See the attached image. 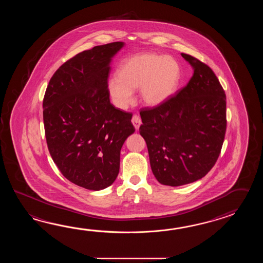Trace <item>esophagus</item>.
I'll return each mask as SVG.
<instances>
[{
    "label": "esophagus",
    "mask_w": 263,
    "mask_h": 263,
    "mask_svg": "<svg viewBox=\"0 0 263 263\" xmlns=\"http://www.w3.org/2000/svg\"><path fill=\"white\" fill-rule=\"evenodd\" d=\"M132 122L134 124L135 129H138L140 128V126H141V124H142V120H141L139 116L134 115L133 118H132Z\"/></svg>",
    "instance_id": "esophagus-1"
}]
</instances>
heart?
<instances>
[{"instance_id": "b5f03b06", "label": "heart", "mask_w": 263, "mask_h": 263, "mask_svg": "<svg viewBox=\"0 0 263 263\" xmlns=\"http://www.w3.org/2000/svg\"><path fill=\"white\" fill-rule=\"evenodd\" d=\"M179 80L180 67L172 57L141 52L126 58L118 77L109 79L107 86L114 103L121 109L133 102L136 89L146 104L158 106L174 95Z\"/></svg>"}]
</instances>
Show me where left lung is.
<instances>
[{
    "label": "left lung",
    "instance_id": "obj_1",
    "mask_svg": "<svg viewBox=\"0 0 263 263\" xmlns=\"http://www.w3.org/2000/svg\"><path fill=\"white\" fill-rule=\"evenodd\" d=\"M181 56L194 68L189 83L162 104L140 112L151 170L168 186L205 177L218 159L227 129V99L218 78L196 57Z\"/></svg>",
    "mask_w": 263,
    "mask_h": 263
}]
</instances>
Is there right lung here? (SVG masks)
Listing matches in <instances>:
<instances>
[{
  "label": "right lung",
  "instance_id": "right-lung-1",
  "mask_svg": "<svg viewBox=\"0 0 263 263\" xmlns=\"http://www.w3.org/2000/svg\"><path fill=\"white\" fill-rule=\"evenodd\" d=\"M123 46L112 42L76 54L56 70L45 92L50 156L66 179L88 190L116 180L121 147L135 132L133 114L112 105L107 86L111 60Z\"/></svg>",
  "mask_w": 263,
  "mask_h": 263
}]
</instances>
